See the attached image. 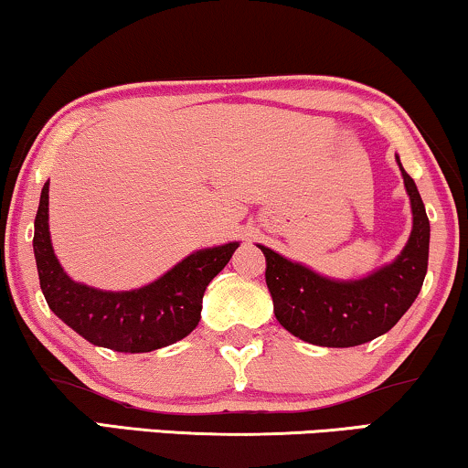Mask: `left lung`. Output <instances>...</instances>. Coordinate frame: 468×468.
I'll list each match as a JSON object with an SVG mask.
<instances>
[{
	"mask_svg": "<svg viewBox=\"0 0 468 468\" xmlns=\"http://www.w3.org/2000/svg\"><path fill=\"white\" fill-rule=\"evenodd\" d=\"M412 229L393 262L359 279H331L258 245L266 258V286L275 318L294 337L324 348H350L387 333L415 303L428 272L430 221L415 180L404 172Z\"/></svg>",
	"mask_w": 468,
	"mask_h": 468,
	"instance_id": "8db88e82",
	"label": "left lung"
}]
</instances>
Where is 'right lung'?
Wrapping results in <instances>:
<instances>
[{
	"label": "right lung",
	"instance_id": "obj_1",
	"mask_svg": "<svg viewBox=\"0 0 468 468\" xmlns=\"http://www.w3.org/2000/svg\"><path fill=\"white\" fill-rule=\"evenodd\" d=\"M239 245L197 249L153 283L113 292L75 282L59 264L48 232V182L34 221V258L47 305L90 344L115 353H150L189 335L202 318L206 286Z\"/></svg>",
	"mask_w": 468,
	"mask_h": 468
}]
</instances>
